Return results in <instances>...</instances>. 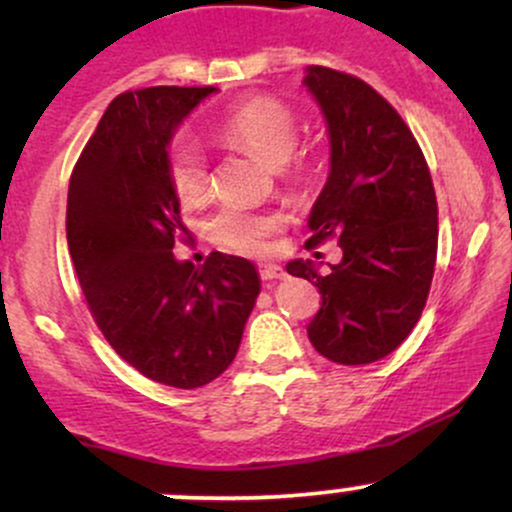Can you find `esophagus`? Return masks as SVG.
<instances>
[{
    "label": "esophagus",
    "instance_id": "obj_1",
    "mask_svg": "<svg viewBox=\"0 0 512 512\" xmlns=\"http://www.w3.org/2000/svg\"><path fill=\"white\" fill-rule=\"evenodd\" d=\"M260 276L264 281H276V279H284L286 272H284V267H279V264L262 262L260 264Z\"/></svg>",
    "mask_w": 512,
    "mask_h": 512
}]
</instances>
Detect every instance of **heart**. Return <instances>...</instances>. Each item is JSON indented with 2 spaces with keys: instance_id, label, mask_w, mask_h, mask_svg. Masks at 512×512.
<instances>
[{
  "instance_id": "obj_1",
  "label": "heart",
  "mask_w": 512,
  "mask_h": 512,
  "mask_svg": "<svg viewBox=\"0 0 512 512\" xmlns=\"http://www.w3.org/2000/svg\"><path fill=\"white\" fill-rule=\"evenodd\" d=\"M219 137L226 144L250 151L267 166L276 168L286 182L303 175V161L293 156L298 142V120L293 110L279 98L252 96L233 105L219 122ZM166 170L175 195L182 202H199L209 195V158L202 144L190 132H175L166 149ZM276 219L262 211L228 204L209 221L214 243L238 252H262Z\"/></svg>"
}]
</instances>
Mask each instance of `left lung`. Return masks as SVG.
I'll return each mask as SVG.
<instances>
[{"label":"left lung","instance_id":"obj_1","mask_svg":"<svg viewBox=\"0 0 512 512\" xmlns=\"http://www.w3.org/2000/svg\"><path fill=\"white\" fill-rule=\"evenodd\" d=\"M303 84L330 129V175L310 211L305 248L337 238L342 262L320 274L293 260L322 303L308 337L322 356L363 366L397 349L419 322L438 252L431 170L407 122L358 76L308 67Z\"/></svg>","mask_w":512,"mask_h":512}]
</instances>
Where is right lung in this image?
<instances>
[{"mask_svg":"<svg viewBox=\"0 0 512 512\" xmlns=\"http://www.w3.org/2000/svg\"><path fill=\"white\" fill-rule=\"evenodd\" d=\"M214 86H151L108 105L72 170L67 243L86 305L117 356L195 390L233 363L260 276L243 257L178 262L185 233L166 170L175 127Z\"/></svg>","mask_w":512,"mask_h":512,"instance_id":"1","label":"right lung"}]
</instances>
